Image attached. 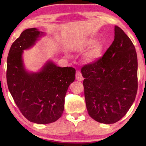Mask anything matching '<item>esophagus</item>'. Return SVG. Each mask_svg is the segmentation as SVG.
I'll return each mask as SVG.
<instances>
[{"instance_id":"1","label":"esophagus","mask_w":146,"mask_h":146,"mask_svg":"<svg viewBox=\"0 0 146 146\" xmlns=\"http://www.w3.org/2000/svg\"><path fill=\"white\" fill-rule=\"evenodd\" d=\"M76 79L77 80H78V81H82V80H83L82 73L80 71H76Z\"/></svg>"}]
</instances>
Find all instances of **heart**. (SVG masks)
Listing matches in <instances>:
<instances>
[{
    "label": "heart",
    "instance_id": "obj_1",
    "mask_svg": "<svg viewBox=\"0 0 146 146\" xmlns=\"http://www.w3.org/2000/svg\"><path fill=\"white\" fill-rule=\"evenodd\" d=\"M93 43L92 40L88 41L86 43L85 46H88L91 45ZM102 52V48L100 44H97L94 46V48H92L86 55V60L88 61H92L97 60L101 56Z\"/></svg>",
    "mask_w": 146,
    "mask_h": 146
}]
</instances>
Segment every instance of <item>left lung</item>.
<instances>
[{
	"label": "left lung",
	"mask_w": 146,
	"mask_h": 146,
	"mask_svg": "<svg viewBox=\"0 0 146 146\" xmlns=\"http://www.w3.org/2000/svg\"><path fill=\"white\" fill-rule=\"evenodd\" d=\"M114 31L113 41L104 54L81 69L89 115L106 124L125 115L138 88L135 48L122 29L115 26Z\"/></svg>",
	"instance_id": "left-lung-1"
}]
</instances>
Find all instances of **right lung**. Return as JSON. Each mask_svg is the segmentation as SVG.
<instances>
[{
    "label": "right lung",
    "mask_w": 146,
    "mask_h": 146,
    "mask_svg": "<svg viewBox=\"0 0 146 146\" xmlns=\"http://www.w3.org/2000/svg\"><path fill=\"white\" fill-rule=\"evenodd\" d=\"M42 33L27 29L12 43L7 60L9 90L17 107L30 122L46 124L63 114L68 86L74 82L75 69L61 68L48 62L39 73H28L23 66V50L35 44Z\"/></svg>",
    "instance_id": "add662e5"
}]
</instances>
